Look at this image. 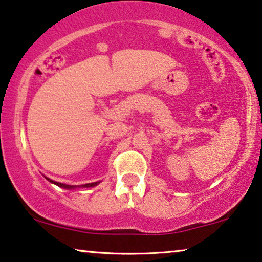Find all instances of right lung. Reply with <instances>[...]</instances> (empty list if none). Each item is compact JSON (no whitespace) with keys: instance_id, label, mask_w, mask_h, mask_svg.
Segmentation results:
<instances>
[{"instance_id":"add662e5","label":"right lung","mask_w":262,"mask_h":262,"mask_svg":"<svg viewBox=\"0 0 262 262\" xmlns=\"http://www.w3.org/2000/svg\"><path fill=\"white\" fill-rule=\"evenodd\" d=\"M48 180L51 182V184H55L57 186H59V187H63V188H68V189H73V188H76V186H70V185H66V184H60V182H56L51 180V179L46 178ZM99 182H92V184H85V185H82V187H94V186L98 185Z\"/></svg>"}]
</instances>
